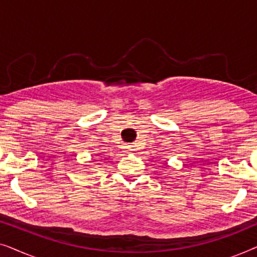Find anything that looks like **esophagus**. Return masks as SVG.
Instances as JSON below:
<instances>
[{"label":"esophagus","instance_id":"esophagus-1","mask_svg":"<svg viewBox=\"0 0 257 257\" xmlns=\"http://www.w3.org/2000/svg\"><path fill=\"white\" fill-rule=\"evenodd\" d=\"M125 149H126V152H132V151L135 150V149H133V146H131V145H127L125 147Z\"/></svg>","mask_w":257,"mask_h":257}]
</instances>
